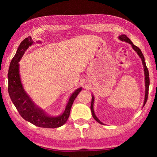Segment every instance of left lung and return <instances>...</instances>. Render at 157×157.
<instances>
[{
    "mask_svg": "<svg viewBox=\"0 0 157 157\" xmlns=\"http://www.w3.org/2000/svg\"><path fill=\"white\" fill-rule=\"evenodd\" d=\"M118 39L121 40V41H124L128 42L132 45V48L134 50V51L136 52V53L138 54V56L140 57V58L141 59L142 61V64L144 65V75H145V98H144V105H143V107L145 106V103L147 101V98H148V94H149V71L148 69H147V66H146V63L145 61V58L142 54V52L141 51V50L137 47L136 45H134L133 44V42L130 40V39L129 38H128L127 36L126 35H121L118 36ZM94 96L93 95H92V103H91V106H90V109H91V111H92V117H94V118L98 122H99V124H104L103 122H101L98 119V118L96 117V115H95L94 113Z\"/></svg>",
    "mask_w": 157,
    "mask_h": 157,
    "instance_id": "1",
    "label": "left lung"
}]
</instances>
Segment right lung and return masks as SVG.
Segmentation results:
<instances>
[{
    "mask_svg": "<svg viewBox=\"0 0 157 157\" xmlns=\"http://www.w3.org/2000/svg\"><path fill=\"white\" fill-rule=\"evenodd\" d=\"M37 43H41L40 40ZM34 44L31 36L23 40L19 46L16 53L12 59L8 73V93L13 105L23 118L36 126L56 128L63 126L70 115L73 101L82 90L78 88L71 95L64 111L59 116H50L32 100L23 88L20 75V62L23 54L29 46Z\"/></svg>",
    "mask_w": 157,
    "mask_h": 157,
    "instance_id": "right-lung-1",
    "label": "right lung"
}]
</instances>
